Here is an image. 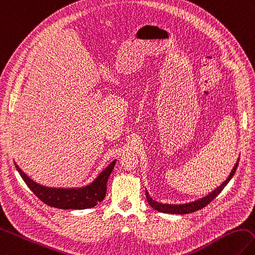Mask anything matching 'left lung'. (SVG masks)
I'll use <instances>...</instances> for the list:
<instances>
[{"label":"left lung","instance_id":"1","mask_svg":"<svg viewBox=\"0 0 255 255\" xmlns=\"http://www.w3.org/2000/svg\"><path fill=\"white\" fill-rule=\"evenodd\" d=\"M238 163H239V159L237 160L235 167L233 168V170H231L230 174L228 175V178L226 181L220 184L219 186H217V189H215L214 191H212L211 193L207 194L206 196L202 197V199L196 200L194 202H190V203H186V204H162V203L157 202L155 200H152L150 195L148 194V192L146 191V199L147 202H148V204L156 209V211L160 212V213H165V214H179V215H184V214H190V213H193L199 211V209H202L203 207H205L207 204H209L215 197H216L220 192L224 190V188L226 185L228 184L229 181L231 180V178L235 175V172L237 170V168H238Z\"/></svg>","mask_w":255,"mask_h":255}]
</instances>
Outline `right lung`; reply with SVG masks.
I'll list each match as a JSON object with an SVG mask.
<instances>
[{
	"mask_svg": "<svg viewBox=\"0 0 255 255\" xmlns=\"http://www.w3.org/2000/svg\"><path fill=\"white\" fill-rule=\"evenodd\" d=\"M117 162L113 160L110 165L101 171L93 182L82 188H49L35 182L21 170L14 161V165L33 194L40 199L44 204L61 209H86L94 207L103 201L107 193V181Z\"/></svg>",
	"mask_w": 255,
	"mask_h": 255,
	"instance_id": "add662e5",
	"label": "right lung"
}]
</instances>
